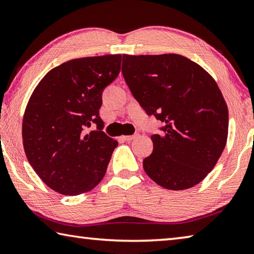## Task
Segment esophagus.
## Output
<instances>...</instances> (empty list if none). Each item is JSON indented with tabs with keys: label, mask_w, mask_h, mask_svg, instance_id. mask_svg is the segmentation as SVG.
<instances>
[{
	"label": "esophagus",
	"mask_w": 254,
	"mask_h": 254,
	"mask_svg": "<svg viewBox=\"0 0 254 254\" xmlns=\"http://www.w3.org/2000/svg\"><path fill=\"white\" fill-rule=\"evenodd\" d=\"M139 135V134H133V135H126V136H123V140H126V141H131V140H133V139H135V137Z\"/></svg>",
	"instance_id": "34e87169"
}]
</instances>
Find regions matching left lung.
I'll return each instance as SVG.
<instances>
[{
	"instance_id": "obj_1",
	"label": "left lung",
	"mask_w": 254,
	"mask_h": 254,
	"mask_svg": "<svg viewBox=\"0 0 254 254\" xmlns=\"http://www.w3.org/2000/svg\"><path fill=\"white\" fill-rule=\"evenodd\" d=\"M122 74L148 115L165 123L152 134L143 169L159 186L184 190L199 184L220 159L229 111L216 81L184 56L123 55Z\"/></svg>"
}]
</instances>
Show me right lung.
I'll list each match as a JSON object with an SVG mask.
<instances>
[{
    "mask_svg": "<svg viewBox=\"0 0 254 254\" xmlns=\"http://www.w3.org/2000/svg\"><path fill=\"white\" fill-rule=\"evenodd\" d=\"M121 60V55L69 60L51 69L30 97L22 122L25 156L59 194H83L104 177L118 141L102 131V94L120 74ZM92 123L98 130L85 135Z\"/></svg>",
    "mask_w": 254,
    "mask_h": 254,
    "instance_id": "obj_1",
    "label": "right lung"
}]
</instances>
